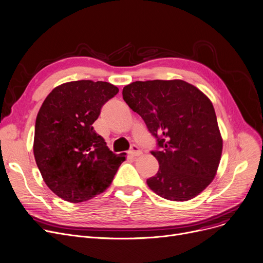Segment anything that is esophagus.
I'll use <instances>...</instances> for the list:
<instances>
[{"label":"esophagus","mask_w":263,"mask_h":263,"mask_svg":"<svg viewBox=\"0 0 263 263\" xmlns=\"http://www.w3.org/2000/svg\"><path fill=\"white\" fill-rule=\"evenodd\" d=\"M141 149L137 146V145H132V147H130V151H129V155H132V156H139V155H141Z\"/></svg>","instance_id":"esophagus-1"}]
</instances>
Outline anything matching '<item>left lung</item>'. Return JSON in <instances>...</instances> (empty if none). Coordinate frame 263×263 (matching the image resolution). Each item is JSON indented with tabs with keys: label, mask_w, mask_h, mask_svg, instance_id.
<instances>
[{
	"label": "left lung",
	"mask_w": 263,
	"mask_h": 263,
	"mask_svg": "<svg viewBox=\"0 0 263 263\" xmlns=\"http://www.w3.org/2000/svg\"><path fill=\"white\" fill-rule=\"evenodd\" d=\"M123 99L144 121L160 149L152 151L159 169L146 180L156 195L187 201L213 181L222 138L209 97L183 80L136 81L123 89Z\"/></svg>",
	"instance_id": "left-lung-1"
}]
</instances>
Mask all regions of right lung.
Wrapping results in <instances>:
<instances>
[{
  "label": "right lung",
  "instance_id": "right-lung-1",
  "mask_svg": "<svg viewBox=\"0 0 263 263\" xmlns=\"http://www.w3.org/2000/svg\"><path fill=\"white\" fill-rule=\"evenodd\" d=\"M119 89L109 82L61 84L44 101L35 123L33 152L42 177L57 196L71 203L104 193L125 153L114 154L93 123Z\"/></svg>",
  "mask_w": 263,
  "mask_h": 263
}]
</instances>
